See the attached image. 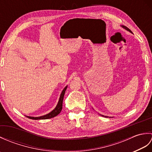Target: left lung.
I'll list each match as a JSON object with an SVG mask.
<instances>
[{
  "mask_svg": "<svg viewBox=\"0 0 152 152\" xmlns=\"http://www.w3.org/2000/svg\"><path fill=\"white\" fill-rule=\"evenodd\" d=\"M121 27H123V28H125V30H127V31H129V32H130V33H132V31L129 29V28H127V27H125V26H124V25H121ZM102 116H104V117H108V116H105V115H101ZM110 118H112V117H110Z\"/></svg>",
  "mask_w": 152,
  "mask_h": 152,
  "instance_id": "1",
  "label": "left lung"
}]
</instances>
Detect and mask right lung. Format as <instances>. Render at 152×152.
<instances>
[{
    "instance_id": "right-lung-1",
    "label": "right lung",
    "mask_w": 152,
    "mask_h": 152,
    "mask_svg": "<svg viewBox=\"0 0 152 152\" xmlns=\"http://www.w3.org/2000/svg\"><path fill=\"white\" fill-rule=\"evenodd\" d=\"M67 88V86L65 87L63 89V90L62 91L61 93V95H60V97L59 99V101H58V103L57 106H56V108H55L52 111L50 112V113H48V114L44 115H42V116H39V117H31V116H27V115H25L26 117L30 118L31 119H50V118H52L55 116L57 115L58 114H59L61 112V110H62L63 108V98H64V93H65V91L66 90Z\"/></svg>"
}]
</instances>
